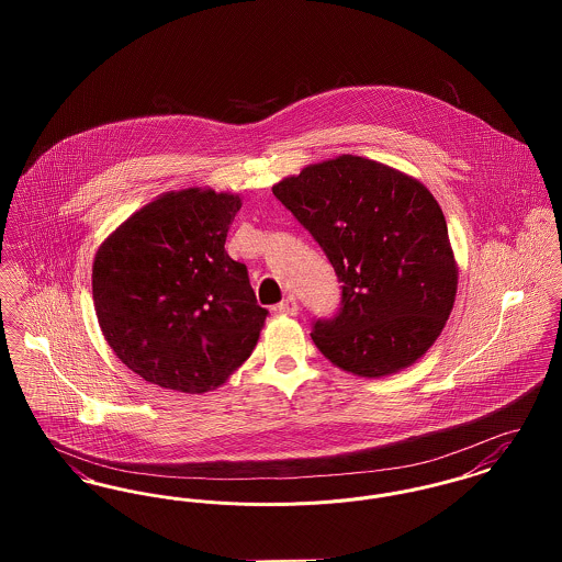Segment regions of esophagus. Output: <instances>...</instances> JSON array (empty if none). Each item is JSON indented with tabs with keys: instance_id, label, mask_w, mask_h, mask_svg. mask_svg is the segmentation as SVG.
I'll list each match as a JSON object with an SVG mask.
<instances>
[{
	"instance_id": "esophagus-1",
	"label": "esophagus",
	"mask_w": 562,
	"mask_h": 562,
	"mask_svg": "<svg viewBox=\"0 0 562 562\" xmlns=\"http://www.w3.org/2000/svg\"><path fill=\"white\" fill-rule=\"evenodd\" d=\"M278 312L284 314V316H296L299 314V303L294 299L293 294H289L280 305H278Z\"/></svg>"
}]
</instances>
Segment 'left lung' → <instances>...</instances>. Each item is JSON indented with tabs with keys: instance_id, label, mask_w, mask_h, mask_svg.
Segmentation results:
<instances>
[{
	"instance_id": "8db88e82",
	"label": "left lung",
	"mask_w": 562,
	"mask_h": 562,
	"mask_svg": "<svg viewBox=\"0 0 562 562\" xmlns=\"http://www.w3.org/2000/svg\"><path fill=\"white\" fill-rule=\"evenodd\" d=\"M271 191L344 282L341 312L314 324L324 358L367 379L415 364L449 321L459 278L431 191L387 164L349 154L310 164Z\"/></svg>"
}]
</instances>
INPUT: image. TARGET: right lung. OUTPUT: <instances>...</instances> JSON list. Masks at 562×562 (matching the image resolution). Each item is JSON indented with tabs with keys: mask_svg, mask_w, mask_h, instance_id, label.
I'll return each instance as SVG.
<instances>
[{
	"mask_svg": "<svg viewBox=\"0 0 562 562\" xmlns=\"http://www.w3.org/2000/svg\"><path fill=\"white\" fill-rule=\"evenodd\" d=\"M238 193L166 191L99 246L92 296L109 348L145 381L204 394L248 360L266 326L248 269L225 250Z\"/></svg>",
	"mask_w": 562,
	"mask_h": 562,
	"instance_id": "obj_1",
	"label": "right lung"
}]
</instances>
